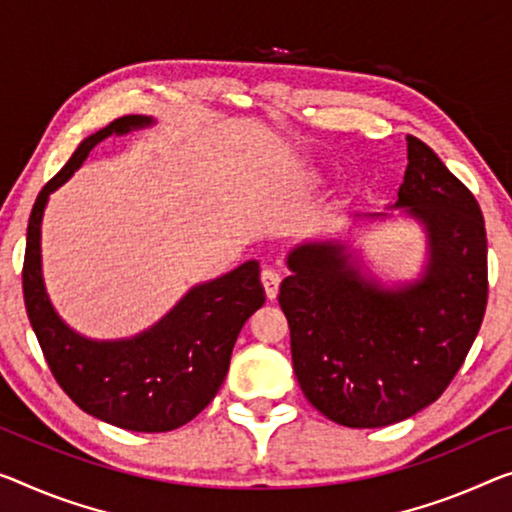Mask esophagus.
<instances>
[{"label": "esophagus", "mask_w": 512, "mask_h": 512, "mask_svg": "<svg viewBox=\"0 0 512 512\" xmlns=\"http://www.w3.org/2000/svg\"><path fill=\"white\" fill-rule=\"evenodd\" d=\"M261 281H263V288H265V295L274 300V297L279 295V283H281V274L279 270H274V267H263L261 272Z\"/></svg>", "instance_id": "esophagus-1"}]
</instances>
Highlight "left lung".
Here are the masks:
<instances>
[{"mask_svg": "<svg viewBox=\"0 0 512 512\" xmlns=\"http://www.w3.org/2000/svg\"><path fill=\"white\" fill-rule=\"evenodd\" d=\"M396 208L426 224L430 261L398 290L359 274L343 245L290 251L279 304L306 400L348 428L410 419L442 396L465 364L487 306L481 206L430 146L407 135Z\"/></svg>", "mask_w": 512, "mask_h": 512, "instance_id": "1", "label": "left lung"}]
</instances>
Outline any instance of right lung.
Listing matches in <instances>:
<instances>
[{
  "label": "right lung",
  "instance_id": "1",
  "mask_svg": "<svg viewBox=\"0 0 512 512\" xmlns=\"http://www.w3.org/2000/svg\"><path fill=\"white\" fill-rule=\"evenodd\" d=\"M151 119L121 116L86 137L66 167L38 194L27 226L22 293L34 334L54 380L96 419L135 432L185 426L217 396L242 325L265 302L258 261L192 288L169 316L130 341H89L75 334L47 300L41 274V219L50 192L64 185L105 137Z\"/></svg>",
  "mask_w": 512,
  "mask_h": 512
}]
</instances>
